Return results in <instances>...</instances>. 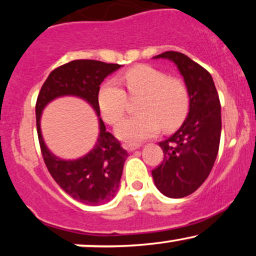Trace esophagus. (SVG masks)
<instances>
[{
	"instance_id": "esophagus-1",
	"label": "esophagus",
	"mask_w": 256,
	"mask_h": 256,
	"mask_svg": "<svg viewBox=\"0 0 256 256\" xmlns=\"http://www.w3.org/2000/svg\"><path fill=\"white\" fill-rule=\"evenodd\" d=\"M124 146V148L126 149V150H128V152H134V150H136V149H140V144H124V146Z\"/></svg>"
}]
</instances>
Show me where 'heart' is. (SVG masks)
Returning <instances> with one entry per match:
<instances>
[{"label":"heart","instance_id":"heart-1","mask_svg":"<svg viewBox=\"0 0 256 256\" xmlns=\"http://www.w3.org/2000/svg\"><path fill=\"white\" fill-rule=\"evenodd\" d=\"M120 80L130 95H142L138 112L116 126V136L130 143L150 138L160 131L174 128L183 122L189 110V94L180 79L167 78L164 72L148 64H138L122 73ZM126 92L116 80L100 86L98 104L102 118L116 124L124 116Z\"/></svg>","mask_w":256,"mask_h":256}]
</instances>
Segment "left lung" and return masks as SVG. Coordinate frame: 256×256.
I'll use <instances>...</instances> for the list:
<instances>
[{
    "instance_id": "1",
    "label": "left lung",
    "mask_w": 256,
    "mask_h": 256,
    "mask_svg": "<svg viewBox=\"0 0 256 256\" xmlns=\"http://www.w3.org/2000/svg\"><path fill=\"white\" fill-rule=\"evenodd\" d=\"M152 58H167L177 66L189 94V113L171 137L158 143L164 161L152 170L155 186L167 198H180L198 189L216 162L222 134V110L212 76L178 52Z\"/></svg>"
}]
</instances>
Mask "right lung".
I'll return each mask as SVG.
<instances>
[{
  "mask_svg": "<svg viewBox=\"0 0 256 256\" xmlns=\"http://www.w3.org/2000/svg\"><path fill=\"white\" fill-rule=\"evenodd\" d=\"M122 64L96 60H74L52 71L37 98L36 122L40 150L46 168L58 186L71 198L85 204H107L119 190L128 152L100 118L98 92L107 76ZM64 96L84 99L96 110L99 120V137L93 149L83 157L66 160L56 157L46 146L40 130L42 110L52 100Z\"/></svg>",
  "mask_w": 256,
  "mask_h": 256,
  "instance_id": "obj_1",
  "label": "right lung"
}]
</instances>
